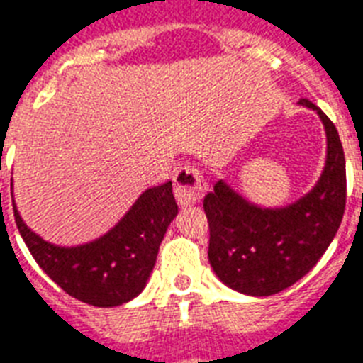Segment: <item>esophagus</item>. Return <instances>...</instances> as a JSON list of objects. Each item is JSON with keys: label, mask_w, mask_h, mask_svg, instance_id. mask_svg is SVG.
<instances>
[{"label": "esophagus", "mask_w": 363, "mask_h": 363, "mask_svg": "<svg viewBox=\"0 0 363 363\" xmlns=\"http://www.w3.org/2000/svg\"><path fill=\"white\" fill-rule=\"evenodd\" d=\"M175 199L181 206H190L199 203L206 191L205 177L194 166H181L173 175Z\"/></svg>", "instance_id": "34e87169"}]
</instances>
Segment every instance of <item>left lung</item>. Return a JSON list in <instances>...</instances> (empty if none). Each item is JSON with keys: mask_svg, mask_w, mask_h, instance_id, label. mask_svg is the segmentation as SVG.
Returning a JSON list of instances; mask_svg holds the SVG:
<instances>
[{"mask_svg": "<svg viewBox=\"0 0 363 363\" xmlns=\"http://www.w3.org/2000/svg\"><path fill=\"white\" fill-rule=\"evenodd\" d=\"M319 116L327 135V157L318 182L284 206H262L243 197L225 179L205 197L208 262L225 286L251 297H269L303 279L336 236L345 210V155L328 116Z\"/></svg>", "mask_w": 363, "mask_h": 363, "instance_id": "left-lung-1", "label": "left lung"}]
</instances>
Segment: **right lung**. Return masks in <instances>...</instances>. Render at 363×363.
Listing matches in <instances>:
<instances>
[{
  "label": "right lung",
  "mask_w": 363,
  "mask_h": 363,
  "mask_svg": "<svg viewBox=\"0 0 363 363\" xmlns=\"http://www.w3.org/2000/svg\"><path fill=\"white\" fill-rule=\"evenodd\" d=\"M11 190H14L11 179ZM12 196L18 230L45 275L75 299L99 308L144 291L167 227L179 214L172 182L142 191L114 227L79 245H57L27 227Z\"/></svg>",
  "instance_id": "right-lung-1"
}]
</instances>
